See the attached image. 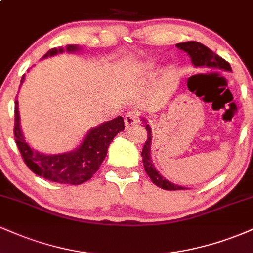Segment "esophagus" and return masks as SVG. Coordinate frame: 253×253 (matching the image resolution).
Returning <instances> with one entry per match:
<instances>
[{"label": "esophagus", "instance_id": "obj_1", "mask_svg": "<svg viewBox=\"0 0 253 253\" xmlns=\"http://www.w3.org/2000/svg\"><path fill=\"white\" fill-rule=\"evenodd\" d=\"M138 115L134 112H128L125 115V125H126V128H129L133 125L138 124Z\"/></svg>", "mask_w": 253, "mask_h": 253}]
</instances>
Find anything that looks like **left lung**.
<instances>
[{
  "mask_svg": "<svg viewBox=\"0 0 253 253\" xmlns=\"http://www.w3.org/2000/svg\"><path fill=\"white\" fill-rule=\"evenodd\" d=\"M177 47L179 50L187 52L189 54L191 63H193L194 66H200V68H210V69H220V70L223 71H232L231 65H229L228 62H226L223 58L217 56L216 53H214L213 51L210 50L207 46L202 45V43L197 42H181L177 43ZM144 123H146V120L143 119ZM147 132V140L145 143L143 147V152H141V156H143V163L144 168L146 173L149 175L157 187L162 188V189L165 190H183L187 189V188H183L181 185L173 184L172 182L168 181L167 178H164L158 171L156 170V168L153 167L152 161H151V141H152V133H151V128L149 125L145 126Z\"/></svg>",
  "mask_w": 253,
  "mask_h": 253,
  "instance_id": "1",
  "label": "left lung"
}]
</instances>
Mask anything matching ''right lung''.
Returning a JSON list of instances; mask_svg holds the SVG:
<instances>
[{
    "label": "right lung",
    "instance_id": "1",
    "mask_svg": "<svg viewBox=\"0 0 253 253\" xmlns=\"http://www.w3.org/2000/svg\"><path fill=\"white\" fill-rule=\"evenodd\" d=\"M80 47L76 45H69L68 52H76ZM64 50L52 48L42 58L56 56L63 53ZM25 75L21 78L20 86L24 83ZM125 129L123 117H118L94 127L88 132L82 144L71 152L59 153V155H45L40 153L26 143L24 134L20 127L19 102L15 101V124H14V135L22 159L30 169L38 176L48 181L63 183V184H82L89 181L102 164L107 156L109 144L114 136Z\"/></svg>",
    "mask_w": 253,
    "mask_h": 253
}]
</instances>
